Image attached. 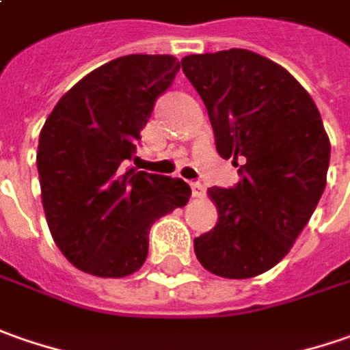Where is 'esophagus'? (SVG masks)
I'll use <instances>...</instances> for the list:
<instances>
[{
	"label": "esophagus",
	"mask_w": 350,
	"mask_h": 350,
	"mask_svg": "<svg viewBox=\"0 0 350 350\" xmlns=\"http://www.w3.org/2000/svg\"><path fill=\"white\" fill-rule=\"evenodd\" d=\"M191 193H193V198H203L205 196V186L201 182H191Z\"/></svg>",
	"instance_id": "1"
}]
</instances>
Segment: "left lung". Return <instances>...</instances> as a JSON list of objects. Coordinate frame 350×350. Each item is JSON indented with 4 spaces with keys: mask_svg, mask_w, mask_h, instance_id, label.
<instances>
[{
    "mask_svg": "<svg viewBox=\"0 0 350 350\" xmlns=\"http://www.w3.org/2000/svg\"><path fill=\"white\" fill-rule=\"evenodd\" d=\"M182 71L205 103L217 151L240 176L234 187H209L219 221L193 240L196 256L224 279L256 277L288 254L316 209L329 137L306 89L256 52L186 55Z\"/></svg>",
    "mask_w": 350,
    "mask_h": 350,
    "instance_id": "left-lung-1",
    "label": "left lung"
}]
</instances>
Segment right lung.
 Wrapping results in <instances>:
<instances>
[{
    "mask_svg": "<svg viewBox=\"0 0 350 350\" xmlns=\"http://www.w3.org/2000/svg\"><path fill=\"white\" fill-rule=\"evenodd\" d=\"M178 71L174 55L116 57L73 85L44 124L36 154L44 213L57 247L81 271L114 279L137 271L152 223L191 196L180 178L129 166Z\"/></svg>",
    "mask_w": 350,
    "mask_h": 350,
    "instance_id": "1",
    "label": "right lung"
}]
</instances>
